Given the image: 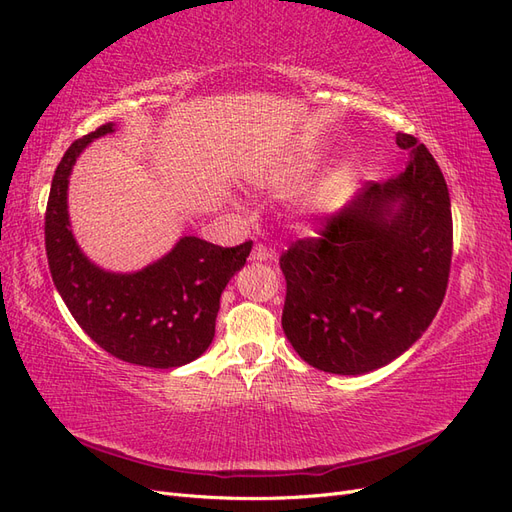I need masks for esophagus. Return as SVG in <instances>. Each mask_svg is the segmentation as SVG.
I'll return each instance as SVG.
<instances>
[{
	"mask_svg": "<svg viewBox=\"0 0 512 512\" xmlns=\"http://www.w3.org/2000/svg\"><path fill=\"white\" fill-rule=\"evenodd\" d=\"M271 258H273V252L267 250V245H262V243H256V245H254V250H252V254H250V260H252V262H267V260H271Z\"/></svg>",
	"mask_w": 512,
	"mask_h": 512,
	"instance_id": "obj_1",
	"label": "esophagus"
}]
</instances>
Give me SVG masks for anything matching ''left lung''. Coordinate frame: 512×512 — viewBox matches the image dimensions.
I'll return each instance as SVG.
<instances>
[{
  "label": "left lung",
  "mask_w": 512,
  "mask_h": 512,
  "mask_svg": "<svg viewBox=\"0 0 512 512\" xmlns=\"http://www.w3.org/2000/svg\"><path fill=\"white\" fill-rule=\"evenodd\" d=\"M399 175L369 183L335 213L320 239L294 243L282 329L305 363L363 376L393 363L442 305L453 256V218L442 170L423 143Z\"/></svg>",
  "instance_id": "obj_1"
}]
</instances>
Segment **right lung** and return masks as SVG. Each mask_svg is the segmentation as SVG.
Instances as JSON below:
<instances>
[{
	"mask_svg": "<svg viewBox=\"0 0 512 512\" xmlns=\"http://www.w3.org/2000/svg\"><path fill=\"white\" fill-rule=\"evenodd\" d=\"M115 130L106 123L74 141L55 170L44 218L53 282L79 327L115 359L153 369L188 365L211 346L220 297L252 241L220 247L183 235L162 258L130 273L89 260L72 232L68 185L85 147Z\"/></svg>",
	"mask_w": 512,
	"mask_h": 512,
	"instance_id": "obj_1",
	"label": "right lung"
}]
</instances>
